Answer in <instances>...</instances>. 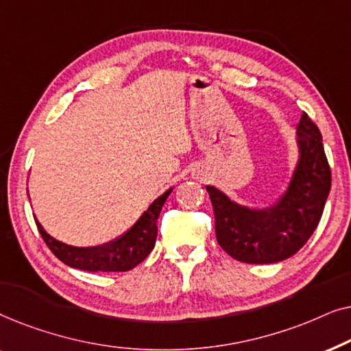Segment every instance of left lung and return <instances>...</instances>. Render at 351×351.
Here are the masks:
<instances>
[{
  "label": "left lung",
  "mask_w": 351,
  "mask_h": 351,
  "mask_svg": "<svg viewBox=\"0 0 351 351\" xmlns=\"http://www.w3.org/2000/svg\"><path fill=\"white\" fill-rule=\"evenodd\" d=\"M299 162L285 195L267 209L239 206L206 186L215 217V237L228 256L244 263H275L294 256L318 227L330 191L323 137L304 112L297 126Z\"/></svg>",
  "instance_id": "1"
}]
</instances>
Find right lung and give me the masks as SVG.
Segmentation results:
<instances>
[{
    "label": "right lung",
    "instance_id": "add662e5",
    "mask_svg": "<svg viewBox=\"0 0 351 351\" xmlns=\"http://www.w3.org/2000/svg\"><path fill=\"white\" fill-rule=\"evenodd\" d=\"M171 191L172 189L153 201L145 213L141 215V219L123 237L112 243L102 244V246H69V244L57 241L49 233H46V230L41 227V223L36 219L35 222L47 247L65 265L86 271H128L145 261V257L155 247L158 234L156 222Z\"/></svg>",
    "mask_w": 351,
    "mask_h": 351
}]
</instances>
